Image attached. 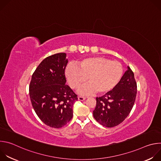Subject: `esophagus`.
Wrapping results in <instances>:
<instances>
[{
    "label": "esophagus",
    "mask_w": 161,
    "mask_h": 161,
    "mask_svg": "<svg viewBox=\"0 0 161 161\" xmlns=\"http://www.w3.org/2000/svg\"><path fill=\"white\" fill-rule=\"evenodd\" d=\"M78 100H79V101H84V100L86 99V97H82V96H78Z\"/></svg>",
    "instance_id": "1"
}]
</instances>
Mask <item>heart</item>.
<instances>
[{
    "instance_id": "obj_1",
    "label": "heart",
    "mask_w": 161,
    "mask_h": 161,
    "mask_svg": "<svg viewBox=\"0 0 161 161\" xmlns=\"http://www.w3.org/2000/svg\"><path fill=\"white\" fill-rule=\"evenodd\" d=\"M65 74L69 84L75 90L80 88L87 78L88 83L80 90V94L86 95L97 92L101 94L118 84L123 75V67L118 61L94 57L78 62L77 66H67Z\"/></svg>"
}]
</instances>
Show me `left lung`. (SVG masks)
I'll use <instances>...</instances> for the list:
<instances>
[{
	"label": "left lung",
	"mask_w": 161,
	"mask_h": 161,
	"mask_svg": "<svg viewBox=\"0 0 161 161\" xmlns=\"http://www.w3.org/2000/svg\"><path fill=\"white\" fill-rule=\"evenodd\" d=\"M136 93L134 73L127 66V70L118 84L105 95L96 97V106L93 111L94 119L106 127L118 125L130 113Z\"/></svg>",
	"instance_id": "left-lung-1"
}]
</instances>
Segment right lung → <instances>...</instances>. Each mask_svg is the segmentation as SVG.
Listing matches in <instances>:
<instances>
[{
  "label": "right lung",
  "instance_id": "obj_1",
  "mask_svg": "<svg viewBox=\"0 0 161 161\" xmlns=\"http://www.w3.org/2000/svg\"><path fill=\"white\" fill-rule=\"evenodd\" d=\"M66 53L44 58L32 75L29 95L32 107L41 120L53 128H60L73 115L77 95L65 84Z\"/></svg>",
  "mask_w": 161,
  "mask_h": 161
}]
</instances>
